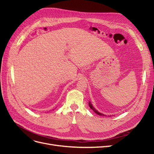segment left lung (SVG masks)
I'll list each match as a JSON object with an SVG mask.
<instances>
[{
    "label": "left lung",
    "instance_id": "left-lung-1",
    "mask_svg": "<svg viewBox=\"0 0 154 154\" xmlns=\"http://www.w3.org/2000/svg\"><path fill=\"white\" fill-rule=\"evenodd\" d=\"M88 106H90V108L96 114H97V115H99V116H105L103 114H101V113H100V112H98L97 111L94 106H92V103H91V101H89L88 102Z\"/></svg>",
    "mask_w": 154,
    "mask_h": 154
}]
</instances>
